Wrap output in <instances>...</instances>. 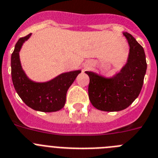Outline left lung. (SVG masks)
<instances>
[{
  "label": "left lung",
  "mask_w": 158,
  "mask_h": 158,
  "mask_svg": "<svg viewBox=\"0 0 158 158\" xmlns=\"http://www.w3.org/2000/svg\"><path fill=\"white\" fill-rule=\"evenodd\" d=\"M130 45L128 62L118 75L106 79L86 71L89 75L88 95L96 109L119 111L127 108L139 95L147 64L144 49L132 35L123 32Z\"/></svg>",
  "instance_id": "obj_1"
}]
</instances>
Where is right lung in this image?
<instances>
[{
	"mask_svg": "<svg viewBox=\"0 0 158 158\" xmlns=\"http://www.w3.org/2000/svg\"><path fill=\"white\" fill-rule=\"evenodd\" d=\"M31 33L18 40L11 56V74L13 86L23 102L31 109L42 112L58 111L64 106L68 88L80 71H70L44 83L28 79L20 65L19 52Z\"/></svg>",
	"mask_w": 158,
	"mask_h": 158,
	"instance_id": "obj_1",
	"label": "right lung"
}]
</instances>
